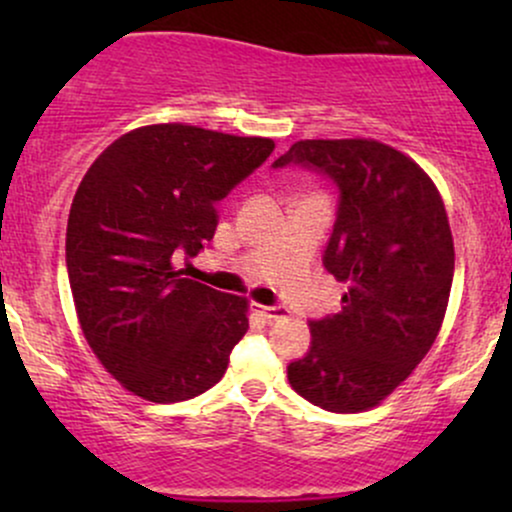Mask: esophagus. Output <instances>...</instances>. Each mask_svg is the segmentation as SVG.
I'll use <instances>...</instances> for the list:
<instances>
[{
	"instance_id": "34e87169",
	"label": "esophagus",
	"mask_w": 512,
	"mask_h": 512,
	"mask_svg": "<svg viewBox=\"0 0 512 512\" xmlns=\"http://www.w3.org/2000/svg\"><path fill=\"white\" fill-rule=\"evenodd\" d=\"M257 310H260V315L264 320H279V317H286V310L284 308H269V305H257Z\"/></svg>"
}]
</instances>
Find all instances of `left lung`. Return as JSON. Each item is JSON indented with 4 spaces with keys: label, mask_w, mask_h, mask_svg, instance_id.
<instances>
[{
    "label": "left lung",
    "mask_w": 512,
    "mask_h": 512,
    "mask_svg": "<svg viewBox=\"0 0 512 512\" xmlns=\"http://www.w3.org/2000/svg\"><path fill=\"white\" fill-rule=\"evenodd\" d=\"M301 163L337 182L325 267L346 284L342 310L310 322V351L289 383L315 407H378L414 373L448 310L455 245L438 187L407 154L375 139H301L274 168Z\"/></svg>",
    "instance_id": "left-lung-1"
}]
</instances>
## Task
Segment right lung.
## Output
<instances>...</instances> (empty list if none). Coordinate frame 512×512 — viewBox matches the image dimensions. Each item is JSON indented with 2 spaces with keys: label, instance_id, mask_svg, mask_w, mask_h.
I'll list each match as a JSON object with an SVG mask.
<instances>
[{
  "label": "right lung",
  "instance_id": "add662e5",
  "mask_svg": "<svg viewBox=\"0 0 512 512\" xmlns=\"http://www.w3.org/2000/svg\"><path fill=\"white\" fill-rule=\"evenodd\" d=\"M274 142L182 122L115 139L86 170L67 221L76 317L103 368L132 395L185 402L223 378L248 332V298L175 267L219 226L221 202Z\"/></svg>",
  "mask_w": 512,
  "mask_h": 512
}]
</instances>
